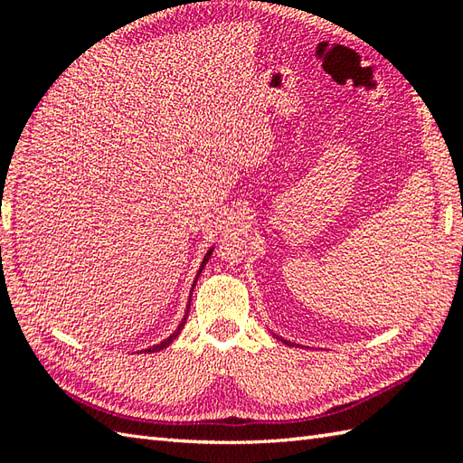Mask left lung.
I'll list each match as a JSON object with an SVG mask.
<instances>
[{"label":"left lung","mask_w":463,"mask_h":463,"mask_svg":"<svg viewBox=\"0 0 463 463\" xmlns=\"http://www.w3.org/2000/svg\"><path fill=\"white\" fill-rule=\"evenodd\" d=\"M282 340V338H280ZM282 342H287V340H282ZM287 344H290V342H287Z\"/></svg>","instance_id":"obj_1"}]
</instances>
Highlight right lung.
Instances as JSON below:
<instances>
[{
    "mask_svg": "<svg viewBox=\"0 0 463 463\" xmlns=\"http://www.w3.org/2000/svg\"><path fill=\"white\" fill-rule=\"evenodd\" d=\"M211 254H213V249L209 250V252H206V257H204V260H203V264H201V269H199V272H196V279H194V282H193V288H194V284H196V280H199V277H201V272H203V269H204V264L206 262H209V259H211ZM193 294V292H191ZM189 308H191V300H189V307H186V312H184V318H183V322L179 324V328H176L173 334H171V336L169 338H166V340H163L161 344H156V346H153V348H149V350H146V352H159V350H163V348H166V346H169V344L176 338V336H179V332L183 330V326H184V320H186V317H189Z\"/></svg>",
    "mask_w": 463,
    "mask_h": 463,
    "instance_id": "add662e5",
    "label": "right lung"
}]
</instances>
